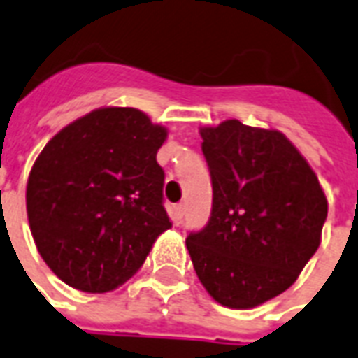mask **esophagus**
<instances>
[{
  "mask_svg": "<svg viewBox=\"0 0 358 358\" xmlns=\"http://www.w3.org/2000/svg\"><path fill=\"white\" fill-rule=\"evenodd\" d=\"M184 212H185L184 204H176V206H174V210H173L174 223H176V224L182 223V219H184Z\"/></svg>",
  "mask_w": 358,
  "mask_h": 358,
  "instance_id": "obj_1",
  "label": "esophagus"
}]
</instances>
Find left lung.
<instances>
[{
  "instance_id": "obj_1",
  "label": "left lung",
  "mask_w": 358,
  "mask_h": 358,
  "mask_svg": "<svg viewBox=\"0 0 358 358\" xmlns=\"http://www.w3.org/2000/svg\"><path fill=\"white\" fill-rule=\"evenodd\" d=\"M201 137L212 215L185 245L196 277L219 305L255 308L286 292L317 250L327 196L278 129L230 119L201 128Z\"/></svg>"
}]
</instances>
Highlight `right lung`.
Instances as JSON below:
<instances>
[{
    "mask_svg": "<svg viewBox=\"0 0 358 358\" xmlns=\"http://www.w3.org/2000/svg\"><path fill=\"white\" fill-rule=\"evenodd\" d=\"M167 128L135 108H100L53 135L31 167L25 206L42 260L87 294L119 288L173 224L156 154Z\"/></svg>",
    "mask_w": 358,
    "mask_h": 358,
    "instance_id": "right-lung-1",
    "label": "right lung"
}]
</instances>
